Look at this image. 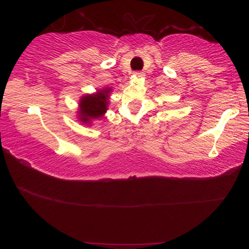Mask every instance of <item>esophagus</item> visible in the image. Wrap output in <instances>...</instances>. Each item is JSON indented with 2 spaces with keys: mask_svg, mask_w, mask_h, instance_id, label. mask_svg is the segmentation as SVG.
Listing matches in <instances>:
<instances>
[{
  "mask_svg": "<svg viewBox=\"0 0 249 249\" xmlns=\"http://www.w3.org/2000/svg\"><path fill=\"white\" fill-rule=\"evenodd\" d=\"M134 74L137 77H142L144 76V72H142V71H136V72H134Z\"/></svg>",
  "mask_w": 249,
  "mask_h": 249,
  "instance_id": "1",
  "label": "esophagus"
}]
</instances>
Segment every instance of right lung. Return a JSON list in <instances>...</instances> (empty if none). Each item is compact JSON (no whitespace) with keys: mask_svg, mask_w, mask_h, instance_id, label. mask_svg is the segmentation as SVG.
I'll use <instances>...</instances> for the list:
<instances>
[{"mask_svg":"<svg viewBox=\"0 0 249 249\" xmlns=\"http://www.w3.org/2000/svg\"><path fill=\"white\" fill-rule=\"evenodd\" d=\"M110 88L100 90L96 95H86L80 101V120L88 124L93 119H97L107 110V98Z\"/></svg>","mask_w":249,"mask_h":249,"instance_id":"1","label":"right lung"}]
</instances>
